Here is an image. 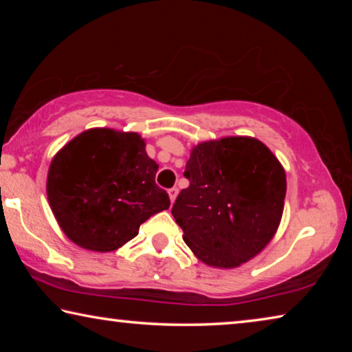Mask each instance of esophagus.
Returning <instances> with one entry per match:
<instances>
[{"mask_svg": "<svg viewBox=\"0 0 352 352\" xmlns=\"http://www.w3.org/2000/svg\"><path fill=\"white\" fill-rule=\"evenodd\" d=\"M168 192H169V199H170V201H172V204H174L175 199H177V195H178V189H177V188H170V189L168 190Z\"/></svg>", "mask_w": 352, "mask_h": 352, "instance_id": "34e87169", "label": "esophagus"}]
</instances>
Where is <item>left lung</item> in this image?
Wrapping results in <instances>:
<instances>
[{
    "label": "left lung",
    "mask_w": 352,
    "mask_h": 352,
    "mask_svg": "<svg viewBox=\"0 0 352 352\" xmlns=\"http://www.w3.org/2000/svg\"><path fill=\"white\" fill-rule=\"evenodd\" d=\"M184 177L189 186L178 194L172 216L206 265L239 267L275 236L287 183L264 142L250 136L200 142L190 151Z\"/></svg>",
    "instance_id": "left-lung-1"
}]
</instances>
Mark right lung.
Wrapping results in <instances>:
<instances>
[{
	"label": "right lung",
	"instance_id": "obj_1",
	"mask_svg": "<svg viewBox=\"0 0 352 352\" xmlns=\"http://www.w3.org/2000/svg\"><path fill=\"white\" fill-rule=\"evenodd\" d=\"M158 164L138 133L90 129L52 158L46 194L69 241L93 252H113L138 234L140 225L168 210L157 186Z\"/></svg>",
	"mask_w": 352,
	"mask_h": 352
}]
</instances>
